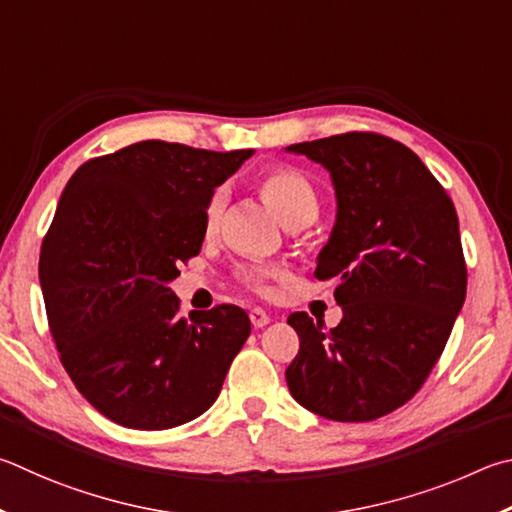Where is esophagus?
I'll use <instances>...</instances> for the list:
<instances>
[{"instance_id": "34e87169", "label": "esophagus", "mask_w": 512, "mask_h": 512, "mask_svg": "<svg viewBox=\"0 0 512 512\" xmlns=\"http://www.w3.org/2000/svg\"><path fill=\"white\" fill-rule=\"evenodd\" d=\"M254 321H256V319H254Z\"/></svg>"}]
</instances>
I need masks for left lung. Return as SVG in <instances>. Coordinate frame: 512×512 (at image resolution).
I'll list each match as a JSON object with an SVG mask.
<instances>
[{
  "mask_svg": "<svg viewBox=\"0 0 512 512\" xmlns=\"http://www.w3.org/2000/svg\"><path fill=\"white\" fill-rule=\"evenodd\" d=\"M227 155L141 141L80 166L40 251L60 362L116 425L170 429L202 416L251 333L238 306L182 310L168 283L200 254Z\"/></svg>",
  "mask_w": 512,
  "mask_h": 512,
  "instance_id": "1",
  "label": "left lung"
}]
</instances>
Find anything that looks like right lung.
<instances>
[{
  "mask_svg": "<svg viewBox=\"0 0 512 512\" xmlns=\"http://www.w3.org/2000/svg\"><path fill=\"white\" fill-rule=\"evenodd\" d=\"M324 166L337 218L315 276L333 281L344 317L297 315L292 398L317 416L366 423L416 396L465 301L459 218L443 186L402 143L371 132L285 148Z\"/></svg>",
  "mask_w": 512,
  "mask_h": 512,
  "instance_id": "obj_1",
  "label": "right lung"
}]
</instances>
